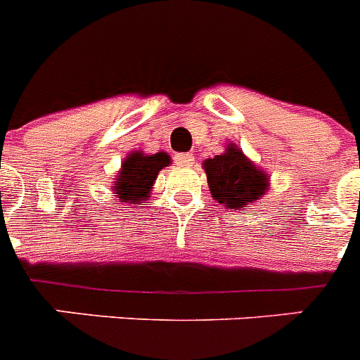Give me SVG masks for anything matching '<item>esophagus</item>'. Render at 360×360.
<instances>
[{
    "instance_id": "obj_1",
    "label": "esophagus",
    "mask_w": 360,
    "mask_h": 360,
    "mask_svg": "<svg viewBox=\"0 0 360 360\" xmlns=\"http://www.w3.org/2000/svg\"><path fill=\"white\" fill-rule=\"evenodd\" d=\"M174 162L180 167H191V165L195 164V157L191 153H178V155H174Z\"/></svg>"
}]
</instances>
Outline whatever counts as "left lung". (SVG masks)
<instances>
[{"label": "left lung", "mask_w": 360, "mask_h": 360, "mask_svg": "<svg viewBox=\"0 0 360 360\" xmlns=\"http://www.w3.org/2000/svg\"><path fill=\"white\" fill-rule=\"evenodd\" d=\"M202 167L212 198L234 211L262 200L270 187L266 171L254 164L234 142H229L221 155L203 160Z\"/></svg>", "instance_id": "left-lung-1"}]
</instances>
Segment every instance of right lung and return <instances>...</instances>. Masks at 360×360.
I'll use <instances>...</instances> for the list:
<instances>
[{"instance_id": "obj_1", "label": "right lung", "mask_w": 360, "mask_h": 360, "mask_svg": "<svg viewBox=\"0 0 360 360\" xmlns=\"http://www.w3.org/2000/svg\"><path fill=\"white\" fill-rule=\"evenodd\" d=\"M171 164V157L165 151L146 155L144 151H131L124 158L117 178L111 182V195L120 202L135 205L136 209L148 203L153 191V184L158 173Z\"/></svg>"}]
</instances>
